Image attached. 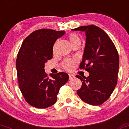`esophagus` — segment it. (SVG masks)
<instances>
[{
  "label": "esophagus",
  "instance_id": "esophagus-1",
  "mask_svg": "<svg viewBox=\"0 0 129 129\" xmlns=\"http://www.w3.org/2000/svg\"><path fill=\"white\" fill-rule=\"evenodd\" d=\"M74 77H74V75L71 74H69V79H70V80H72V79H74Z\"/></svg>",
  "mask_w": 129,
  "mask_h": 129
}]
</instances>
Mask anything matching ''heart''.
Here are the masks:
<instances>
[{"label": "heart", "instance_id": "obj_1", "mask_svg": "<svg viewBox=\"0 0 129 129\" xmlns=\"http://www.w3.org/2000/svg\"><path fill=\"white\" fill-rule=\"evenodd\" d=\"M69 40L71 45H74L76 43H81V39L80 37L77 35L75 33H71L69 35ZM54 50L55 48L54 47ZM74 61L70 59H67L63 61L62 63V67L67 70L70 71L74 68Z\"/></svg>", "mask_w": 129, "mask_h": 129}]
</instances>
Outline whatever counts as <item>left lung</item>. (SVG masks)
Returning a JSON list of instances; mask_svg holds the SVG:
<instances>
[{"label": "left lung", "mask_w": 129, "mask_h": 129, "mask_svg": "<svg viewBox=\"0 0 129 129\" xmlns=\"http://www.w3.org/2000/svg\"><path fill=\"white\" fill-rule=\"evenodd\" d=\"M71 30L85 32L86 36L80 68H85L89 76H76L82 82L77 93L86 103L101 105L110 98L117 85L118 52L108 35L97 26H81Z\"/></svg>", "instance_id": "8db88e82"}]
</instances>
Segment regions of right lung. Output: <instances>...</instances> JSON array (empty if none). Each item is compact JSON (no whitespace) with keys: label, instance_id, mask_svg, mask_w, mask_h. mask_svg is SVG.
Segmentation results:
<instances>
[{"label":"right lung","instance_id":"obj_1","mask_svg":"<svg viewBox=\"0 0 129 129\" xmlns=\"http://www.w3.org/2000/svg\"><path fill=\"white\" fill-rule=\"evenodd\" d=\"M65 31L40 29L24 39L17 55L16 68L19 87L25 100L37 108H46L56 103L60 87L67 82L66 73L57 74L45 71V63L52 58L53 46Z\"/></svg>","mask_w":129,"mask_h":129}]
</instances>
